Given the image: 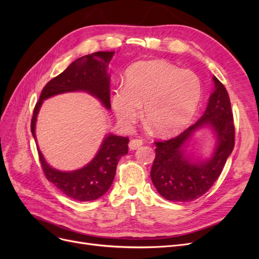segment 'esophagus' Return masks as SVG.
I'll list each match as a JSON object with an SVG mask.
<instances>
[{
    "label": "esophagus",
    "mask_w": 259,
    "mask_h": 259,
    "mask_svg": "<svg viewBox=\"0 0 259 259\" xmlns=\"http://www.w3.org/2000/svg\"><path fill=\"white\" fill-rule=\"evenodd\" d=\"M142 145H143L142 139H132L130 144H128V147H130L131 150H135V149L139 148Z\"/></svg>",
    "instance_id": "34e87169"
}]
</instances>
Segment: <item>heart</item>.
I'll return each instance as SVG.
<instances>
[{
	"mask_svg": "<svg viewBox=\"0 0 259 259\" xmlns=\"http://www.w3.org/2000/svg\"><path fill=\"white\" fill-rule=\"evenodd\" d=\"M201 99L199 77L164 60L139 61L125 74V88L114 92L112 107L117 120L131 125L144 119L154 135L168 137L192 120Z\"/></svg>",
	"mask_w": 259,
	"mask_h": 259,
	"instance_id": "heart-1",
	"label": "heart"
}]
</instances>
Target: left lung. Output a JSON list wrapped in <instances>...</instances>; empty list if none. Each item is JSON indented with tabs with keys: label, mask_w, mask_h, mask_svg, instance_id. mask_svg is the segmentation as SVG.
I'll use <instances>...</instances> for the list:
<instances>
[{
	"label": "left lung",
	"mask_w": 259,
	"mask_h": 259,
	"mask_svg": "<svg viewBox=\"0 0 259 259\" xmlns=\"http://www.w3.org/2000/svg\"><path fill=\"white\" fill-rule=\"evenodd\" d=\"M201 119L178 136L155 143V158L150 171L156 190L168 201L189 202L202 197L221 175L234 147V124L228 92L216 76ZM207 124L213 128L218 145L212 158L192 161L183 149L193 133Z\"/></svg>",
	"instance_id": "obj_1"
}]
</instances>
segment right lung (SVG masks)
Masks as SVG:
<instances>
[{
    "mask_svg": "<svg viewBox=\"0 0 259 259\" xmlns=\"http://www.w3.org/2000/svg\"><path fill=\"white\" fill-rule=\"evenodd\" d=\"M114 53L97 52L77 58L64 72L44 86L31 120V133L35 140L36 115L46 98L62 93L82 91L99 99L108 110L111 109L110 75L107 69ZM128 142L127 137L109 134L95 158L86 166L72 171H61L50 166L40 149H37L38 159L45 177L67 197L76 201H93L104 195L111 187L117 163L128 152Z\"/></svg>",
    "mask_w": 259,
    "mask_h": 259,
    "instance_id": "add662e5",
    "label": "right lung"
}]
</instances>
